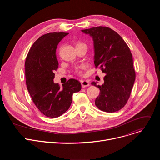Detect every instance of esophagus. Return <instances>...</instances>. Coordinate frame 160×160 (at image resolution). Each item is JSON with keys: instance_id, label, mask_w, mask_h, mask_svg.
<instances>
[{"instance_id": "obj_1", "label": "esophagus", "mask_w": 160, "mask_h": 160, "mask_svg": "<svg viewBox=\"0 0 160 160\" xmlns=\"http://www.w3.org/2000/svg\"><path fill=\"white\" fill-rule=\"evenodd\" d=\"M81 84H82V88H85L86 87H88L90 85L88 81H87V80H82V81H81Z\"/></svg>"}]
</instances>
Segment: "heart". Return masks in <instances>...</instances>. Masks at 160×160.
<instances>
[{
  "instance_id": "heart-1",
  "label": "heart",
  "mask_w": 160,
  "mask_h": 160,
  "mask_svg": "<svg viewBox=\"0 0 160 160\" xmlns=\"http://www.w3.org/2000/svg\"><path fill=\"white\" fill-rule=\"evenodd\" d=\"M80 43H79L78 44H80ZM78 44H77V45H78ZM84 68H85V66H81L76 68V70H75V73L79 76H82V75H83Z\"/></svg>"
}]
</instances>
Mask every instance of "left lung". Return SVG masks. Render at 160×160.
I'll use <instances>...</instances> for the list:
<instances>
[{"instance_id": "obj_1", "label": "left lung", "mask_w": 160, "mask_h": 160, "mask_svg": "<svg viewBox=\"0 0 160 160\" xmlns=\"http://www.w3.org/2000/svg\"><path fill=\"white\" fill-rule=\"evenodd\" d=\"M82 32L92 37L96 68L106 73L101 86L92 83L100 90L95 104L107 112L118 111L127 104L135 79L130 50L120 35L110 28L97 27Z\"/></svg>"}]
</instances>
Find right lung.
Returning <instances> with one entry per match:
<instances>
[{
  "mask_svg": "<svg viewBox=\"0 0 160 160\" xmlns=\"http://www.w3.org/2000/svg\"><path fill=\"white\" fill-rule=\"evenodd\" d=\"M68 34L54 32L41 36L32 45L25 61L27 89L36 107L49 118L64 113L71 106L73 94L82 88L80 82L73 78L62 84V88L53 81L59 65L57 46Z\"/></svg>",
  "mask_w": 160,
  "mask_h": 160,
  "instance_id": "1",
  "label": "right lung"
}]
</instances>
